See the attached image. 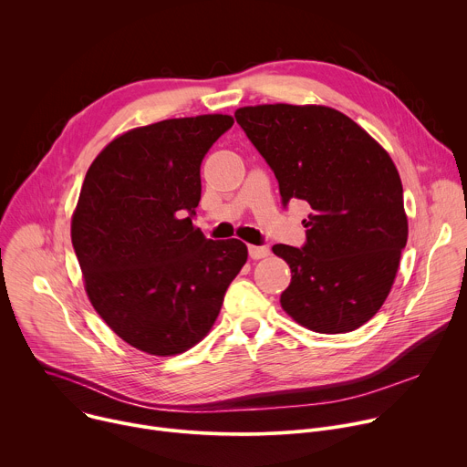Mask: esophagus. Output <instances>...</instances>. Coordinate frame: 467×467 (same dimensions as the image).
<instances>
[{
    "label": "esophagus",
    "instance_id": "1",
    "mask_svg": "<svg viewBox=\"0 0 467 467\" xmlns=\"http://www.w3.org/2000/svg\"><path fill=\"white\" fill-rule=\"evenodd\" d=\"M268 254H270V247H265V245H249V256L253 260L265 258Z\"/></svg>",
    "mask_w": 467,
    "mask_h": 467
}]
</instances>
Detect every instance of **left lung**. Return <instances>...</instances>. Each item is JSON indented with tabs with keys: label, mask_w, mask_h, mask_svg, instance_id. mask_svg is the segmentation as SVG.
<instances>
[{
	"label": "left lung",
	"mask_w": 467,
	"mask_h": 467,
	"mask_svg": "<svg viewBox=\"0 0 467 467\" xmlns=\"http://www.w3.org/2000/svg\"><path fill=\"white\" fill-rule=\"evenodd\" d=\"M234 118L274 170L283 203L303 199L312 209L301 249L274 245L292 270L281 306L321 335L362 327L386 301L409 238L388 151L325 105H254Z\"/></svg>",
	"instance_id": "obj_1"
}]
</instances>
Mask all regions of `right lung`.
<instances>
[{"label":"right lung","instance_id":"1","mask_svg":"<svg viewBox=\"0 0 467 467\" xmlns=\"http://www.w3.org/2000/svg\"><path fill=\"white\" fill-rule=\"evenodd\" d=\"M233 123L202 114L130 129L87 171L72 216L85 290L116 335L148 355L202 342L247 260L244 242L207 240L192 223L199 168Z\"/></svg>","mask_w":467,"mask_h":467}]
</instances>
